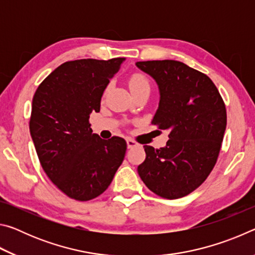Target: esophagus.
Wrapping results in <instances>:
<instances>
[{"label": "esophagus", "mask_w": 255, "mask_h": 255, "mask_svg": "<svg viewBox=\"0 0 255 255\" xmlns=\"http://www.w3.org/2000/svg\"><path fill=\"white\" fill-rule=\"evenodd\" d=\"M139 144L137 143V141H135L133 139H131V138H128L127 139V146L128 148H132V147H136V146H138Z\"/></svg>", "instance_id": "34e87169"}]
</instances>
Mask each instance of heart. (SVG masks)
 Instances as JSON below:
<instances>
[{"label": "heart", "instance_id": "obj_1", "mask_svg": "<svg viewBox=\"0 0 255 255\" xmlns=\"http://www.w3.org/2000/svg\"><path fill=\"white\" fill-rule=\"evenodd\" d=\"M128 85L132 94L140 91V90L143 89H149V82L147 80V77L144 74H141V73H133V74L129 77ZM107 90L105 91V94Z\"/></svg>", "mask_w": 255, "mask_h": 255}]
</instances>
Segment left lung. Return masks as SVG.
<instances>
[{"label": "left lung", "instance_id": "left-lung-1", "mask_svg": "<svg viewBox=\"0 0 255 255\" xmlns=\"http://www.w3.org/2000/svg\"><path fill=\"white\" fill-rule=\"evenodd\" d=\"M156 81L158 109L152 124L169 131L165 147L145 145L138 174L150 191L166 199L191 193L208 178L221 152L225 103L208 76L178 60L137 62Z\"/></svg>", "mask_w": 255, "mask_h": 255}]
</instances>
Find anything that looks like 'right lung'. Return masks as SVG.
Segmentation results:
<instances>
[{"mask_svg":"<svg viewBox=\"0 0 255 255\" xmlns=\"http://www.w3.org/2000/svg\"><path fill=\"white\" fill-rule=\"evenodd\" d=\"M124 57L77 59L53 71L32 99L29 128L45 173L60 191L79 201L100 196L122 165L127 143L92 133V112Z\"/></svg>","mask_w":255,"mask_h":255,"instance_id":"add662e5","label":"right lung"}]
</instances>
